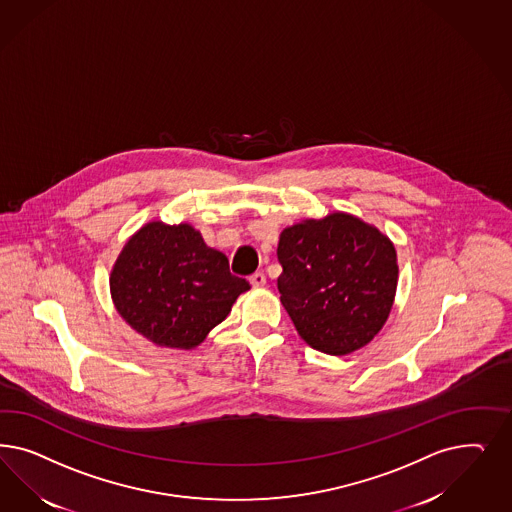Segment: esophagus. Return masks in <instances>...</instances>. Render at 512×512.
<instances>
[{"label": "esophagus", "mask_w": 512, "mask_h": 512, "mask_svg": "<svg viewBox=\"0 0 512 512\" xmlns=\"http://www.w3.org/2000/svg\"><path fill=\"white\" fill-rule=\"evenodd\" d=\"M250 284H252L254 288H262V286H265L264 273H254V275L250 277Z\"/></svg>", "instance_id": "1"}]
</instances>
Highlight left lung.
I'll list each match as a JSON object with an SVG mask.
<instances>
[{
    "label": "left lung",
    "mask_w": 512,
    "mask_h": 512,
    "mask_svg": "<svg viewBox=\"0 0 512 512\" xmlns=\"http://www.w3.org/2000/svg\"><path fill=\"white\" fill-rule=\"evenodd\" d=\"M281 301L301 339L324 354L365 347L384 326L397 288L392 241L356 216L333 213L282 231Z\"/></svg>",
    "instance_id": "obj_1"
}]
</instances>
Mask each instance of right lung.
I'll list each match as a JSON object with an SVG mask.
<instances>
[{
	"label": "right lung",
	"mask_w": 512,
	"mask_h": 512,
	"mask_svg": "<svg viewBox=\"0 0 512 512\" xmlns=\"http://www.w3.org/2000/svg\"><path fill=\"white\" fill-rule=\"evenodd\" d=\"M118 314L154 345L190 350L231 311L250 284L190 224L149 222L132 235L111 271Z\"/></svg>",
	"instance_id": "obj_1"
}]
</instances>
